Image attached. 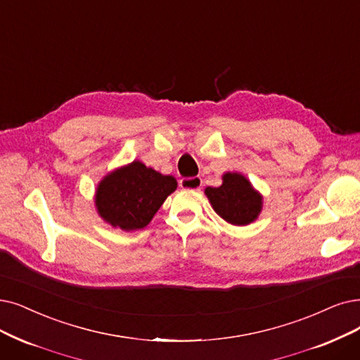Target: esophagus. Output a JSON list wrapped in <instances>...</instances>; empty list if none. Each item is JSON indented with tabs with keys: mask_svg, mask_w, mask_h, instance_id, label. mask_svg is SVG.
Listing matches in <instances>:
<instances>
[{
	"mask_svg": "<svg viewBox=\"0 0 360 360\" xmlns=\"http://www.w3.org/2000/svg\"><path fill=\"white\" fill-rule=\"evenodd\" d=\"M200 186H202L200 177H186L180 180V188L186 191H199Z\"/></svg>",
	"mask_w": 360,
	"mask_h": 360,
	"instance_id": "34e87169",
	"label": "esophagus"
}]
</instances>
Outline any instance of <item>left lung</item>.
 <instances>
[{
    "label": "left lung",
    "instance_id": "obj_1",
    "mask_svg": "<svg viewBox=\"0 0 360 360\" xmlns=\"http://www.w3.org/2000/svg\"><path fill=\"white\" fill-rule=\"evenodd\" d=\"M205 195L223 220L235 226H247L257 220L263 208V196L250 180L239 172H226L219 188H207Z\"/></svg>",
    "mask_w": 360,
    "mask_h": 360
}]
</instances>
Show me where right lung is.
Instances as JSON below:
<instances>
[{"mask_svg": "<svg viewBox=\"0 0 360 360\" xmlns=\"http://www.w3.org/2000/svg\"><path fill=\"white\" fill-rule=\"evenodd\" d=\"M177 189V180L140 161L117 168L98 183L96 208L100 217L122 230L143 229L164 200Z\"/></svg>", "mask_w": 360, "mask_h": 360, "instance_id": "obj_1", "label": "right lung"}]
</instances>
